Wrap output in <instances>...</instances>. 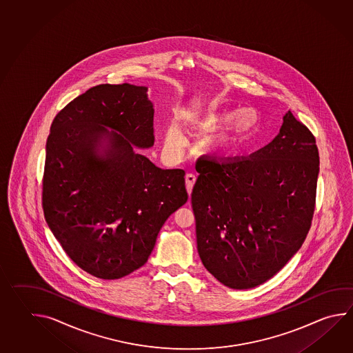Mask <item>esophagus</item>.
Returning <instances> with one entry per match:
<instances>
[{
	"label": "esophagus",
	"mask_w": 353,
	"mask_h": 353,
	"mask_svg": "<svg viewBox=\"0 0 353 353\" xmlns=\"http://www.w3.org/2000/svg\"><path fill=\"white\" fill-rule=\"evenodd\" d=\"M185 182H186V188H188V192L190 194L192 191V188H194V182H196V176L194 173H188L185 176Z\"/></svg>",
	"instance_id": "obj_1"
}]
</instances>
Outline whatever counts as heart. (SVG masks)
Listing matches in <instances>:
<instances>
[{"instance_id":"b5f03b06","label":"heart","mask_w":353,"mask_h":353,"mask_svg":"<svg viewBox=\"0 0 353 353\" xmlns=\"http://www.w3.org/2000/svg\"><path fill=\"white\" fill-rule=\"evenodd\" d=\"M249 113L255 114L252 109H243V110L238 112L236 115L234 117V133L235 134H241V133H244L246 130L252 128L255 119L250 121V117L248 115ZM229 117H230V114H223L221 117L211 115L210 118L206 119L205 124H212V123H216L217 121H220V119H228ZM181 141H182V137H181L180 130H179L176 125H172L171 130H170V133H168L167 142H168L171 147H179L181 144ZM231 141H232V137H230V136H221V137H217L214 139V144H215L216 147H223V145H228V144L230 143Z\"/></svg>"}]
</instances>
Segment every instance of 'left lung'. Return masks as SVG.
Returning <instances> with one entry per match:
<instances>
[{"mask_svg":"<svg viewBox=\"0 0 353 353\" xmlns=\"http://www.w3.org/2000/svg\"><path fill=\"white\" fill-rule=\"evenodd\" d=\"M191 203L202 264L223 285L249 289L301 249L316 208V138L292 112L250 157L196 162Z\"/></svg>","mask_w":353,"mask_h":353,"instance_id":"8db88e82","label":"left lung"}]
</instances>
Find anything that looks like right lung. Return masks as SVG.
<instances>
[{"instance_id": "right-lung-1", "label": "right lung", "mask_w": 353, "mask_h": 353, "mask_svg": "<svg viewBox=\"0 0 353 353\" xmlns=\"http://www.w3.org/2000/svg\"><path fill=\"white\" fill-rule=\"evenodd\" d=\"M145 92L128 83L90 88L59 112L46 141L45 220L66 255L99 279L144 265L162 225L188 201L183 170H162L133 151L154 143ZM103 137L110 144L101 158Z\"/></svg>"}]
</instances>
